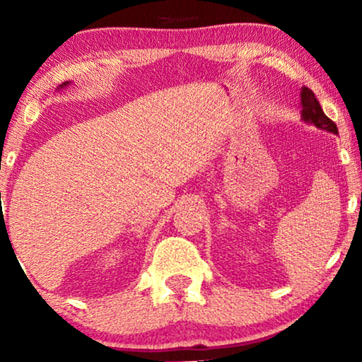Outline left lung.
Listing matches in <instances>:
<instances>
[{
  "label": "left lung",
  "instance_id": "obj_1",
  "mask_svg": "<svg viewBox=\"0 0 362 362\" xmlns=\"http://www.w3.org/2000/svg\"><path fill=\"white\" fill-rule=\"evenodd\" d=\"M301 98V118L305 122L313 123L316 128H321V130L336 133L338 135V127L336 123L325 115L323 108H321L320 102L316 100L313 90H310L308 87H303L300 92Z\"/></svg>",
  "mask_w": 362,
  "mask_h": 362
}]
</instances>
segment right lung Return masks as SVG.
Segmentation results:
<instances>
[{
    "instance_id": "1",
    "label": "right lung",
    "mask_w": 362,
    "mask_h": 362,
    "mask_svg": "<svg viewBox=\"0 0 362 362\" xmlns=\"http://www.w3.org/2000/svg\"><path fill=\"white\" fill-rule=\"evenodd\" d=\"M67 83H69V82H67ZM67 83H66V82H64V86H67ZM61 87H62V86H61Z\"/></svg>"
}]
</instances>
